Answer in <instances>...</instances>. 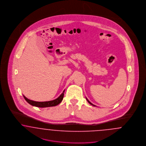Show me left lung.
<instances>
[{
	"label": "left lung",
	"mask_w": 146,
	"mask_h": 146,
	"mask_svg": "<svg viewBox=\"0 0 146 146\" xmlns=\"http://www.w3.org/2000/svg\"><path fill=\"white\" fill-rule=\"evenodd\" d=\"M86 98V100H87V101H88V102H89V104H91V105H92V106H95V105H94V104H91V103L90 102V101H89V100H88V99H87V98Z\"/></svg>",
	"instance_id": "left-lung-1"
}]
</instances>
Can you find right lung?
Wrapping results in <instances>:
<instances>
[{
    "label": "right lung",
    "instance_id": "obj_1",
    "mask_svg": "<svg viewBox=\"0 0 146 146\" xmlns=\"http://www.w3.org/2000/svg\"><path fill=\"white\" fill-rule=\"evenodd\" d=\"M64 92V90L63 91V92L61 94V95L59 97H57L55 100H52V101H45V102H37V101H32V100H29L27 97H25L24 95H23V96L25 98V100L28 102L29 104H30L33 106L37 107L44 108V107L55 106L60 104L61 102V101H62L63 98Z\"/></svg>",
    "mask_w": 146,
    "mask_h": 146
}]
</instances>
